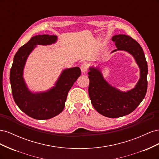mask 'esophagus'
Returning a JSON list of instances; mask_svg holds the SVG:
<instances>
[{
  "label": "esophagus",
  "mask_w": 159,
  "mask_h": 159,
  "mask_svg": "<svg viewBox=\"0 0 159 159\" xmlns=\"http://www.w3.org/2000/svg\"><path fill=\"white\" fill-rule=\"evenodd\" d=\"M80 69L81 71L83 72V73H85V72H87L88 70V66L87 64H81V67H80Z\"/></svg>",
  "instance_id": "1"
}]
</instances>
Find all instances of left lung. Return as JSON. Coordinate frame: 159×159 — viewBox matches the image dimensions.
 <instances>
[{
    "label": "left lung",
    "mask_w": 159,
    "mask_h": 159,
    "mask_svg": "<svg viewBox=\"0 0 159 159\" xmlns=\"http://www.w3.org/2000/svg\"><path fill=\"white\" fill-rule=\"evenodd\" d=\"M112 41L117 48L111 53L123 50L134 57L140 69V79L133 89L123 92L109 84L98 68L90 67L88 92L91 104L98 113L109 118H117L133 112L145 98L148 66L141 46L131 36L115 35Z\"/></svg>",
    "instance_id": "left-lung-1"
}]
</instances>
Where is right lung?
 Returning a JSON list of instances; mask_svg holds the SVG:
<instances>
[{
  "mask_svg": "<svg viewBox=\"0 0 159 159\" xmlns=\"http://www.w3.org/2000/svg\"><path fill=\"white\" fill-rule=\"evenodd\" d=\"M56 40L57 36L54 35L33 36L16 53L10 71L14 102L24 113L38 120L51 119L64 110L68 91L81 75L79 67L66 69L62 71L55 86L50 89L32 93L28 89L23 78V70L28 56L36 45H50Z\"/></svg>",
  "mask_w": 159,
  "mask_h": 159,
  "instance_id": "1",
  "label": "right lung"
}]
</instances>
